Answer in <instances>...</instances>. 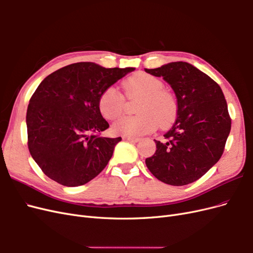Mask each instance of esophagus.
<instances>
[{
  "label": "esophagus",
  "mask_w": 253,
  "mask_h": 253,
  "mask_svg": "<svg viewBox=\"0 0 253 253\" xmlns=\"http://www.w3.org/2000/svg\"><path fill=\"white\" fill-rule=\"evenodd\" d=\"M122 139L126 140V141L133 142V143H136V142L139 141V138H135V137H124V138H122Z\"/></svg>",
  "instance_id": "obj_1"
}]
</instances>
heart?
Instances as JSON below:
<instances>
[{"instance_id":"obj_1","label":"heart","mask_w":253,"mask_h":253,"mask_svg":"<svg viewBox=\"0 0 253 253\" xmlns=\"http://www.w3.org/2000/svg\"><path fill=\"white\" fill-rule=\"evenodd\" d=\"M126 97L139 96L138 116L122 117L112 126L114 134L138 137L160 127H169L177 117L178 106L174 95L163 89L164 83L154 76L138 73L124 83ZM99 111L108 120L118 118L125 109V98L113 86L102 91L98 101Z\"/></svg>"}]
</instances>
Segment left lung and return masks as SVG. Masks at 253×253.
Listing matches in <instances>:
<instances>
[{
  "label": "left lung",
  "mask_w": 253,
  "mask_h": 253,
  "mask_svg": "<svg viewBox=\"0 0 253 253\" xmlns=\"http://www.w3.org/2000/svg\"><path fill=\"white\" fill-rule=\"evenodd\" d=\"M144 71L170 84L178 106L175 124L164 135L165 141L154 140L156 152L145 165L160 181L188 185L223 155L231 129L223 90L208 75L181 61Z\"/></svg>",
  "instance_id": "left-lung-1"
}]
</instances>
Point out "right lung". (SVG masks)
<instances>
[{
    "label": "right lung",
    "mask_w": 253,
    "mask_h": 253,
    "mask_svg": "<svg viewBox=\"0 0 253 253\" xmlns=\"http://www.w3.org/2000/svg\"><path fill=\"white\" fill-rule=\"evenodd\" d=\"M134 70L78 62L40 83L27 108L28 149L50 179L78 187L106 167L121 137L99 135L110 126L99 111V97Z\"/></svg>",
    "instance_id": "add662e5"
}]
</instances>
